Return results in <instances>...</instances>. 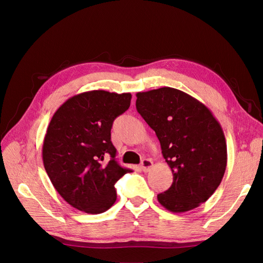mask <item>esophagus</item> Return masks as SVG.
<instances>
[{"label":"esophagus","instance_id":"34e87169","mask_svg":"<svg viewBox=\"0 0 263 263\" xmlns=\"http://www.w3.org/2000/svg\"><path fill=\"white\" fill-rule=\"evenodd\" d=\"M153 166V161L149 159H142V161L140 163V169L144 173H147L151 168Z\"/></svg>","mask_w":263,"mask_h":263}]
</instances>
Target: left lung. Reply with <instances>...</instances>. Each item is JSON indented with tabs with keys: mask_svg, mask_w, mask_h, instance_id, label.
Instances as JSON below:
<instances>
[{
	"mask_svg": "<svg viewBox=\"0 0 263 263\" xmlns=\"http://www.w3.org/2000/svg\"><path fill=\"white\" fill-rule=\"evenodd\" d=\"M136 108L155 131L173 173L171 188L158 195L159 203L177 213L206 202L228 163L224 132L211 111L171 87L138 92Z\"/></svg>",
	"mask_w": 263,
	"mask_h": 263,
	"instance_id": "8db88e82",
	"label": "left lung"
}]
</instances>
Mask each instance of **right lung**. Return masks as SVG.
Here are the masks:
<instances>
[{
  "instance_id": "add662e5",
  "label": "right lung",
  "mask_w": 263,
  "mask_h": 263,
  "mask_svg": "<svg viewBox=\"0 0 263 263\" xmlns=\"http://www.w3.org/2000/svg\"><path fill=\"white\" fill-rule=\"evenodd\" d=\"M130 92L91 90L70 97L53 115L43 144V162L66 202L102 213L117 198L115 183L131 169L116 161L111 127L130 108Z\"/></svg>"
}]
</instances>
